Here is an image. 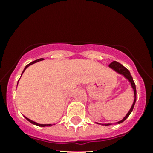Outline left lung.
<instances>
[{
  "instance_id": "obj_1",
  "label": "left lung",
  "mask_w": 153,
  "mask_h": 153,
  "mask_svg": "<svg viewBox=\"0 0 153 153\" xmlns=\"http://www.w3.org/2000/svg\"><path fill=\"white\" fill-rule=\"evenodd\" d=\"M109 67H110V68H112L113 70H114V71L117 72V73L122 74V75H124V76L126 77V79H128V81L130 82L131 86H132V87H133V91H134V98H134V102H133V105H132V107H131L130 110L128 111V114H126V116L125 117H124V118L122 119L121 121H120L117 122L118 124H120V123H121V122H123V121H125V120H126V119L127 118L128 116H129V114L132 113V111H133V107H134V105H135V103H136V100H137V90H136V85H135V83H134V82H133V77H132V75H131L129 71H128L127 68H126V67H124L123 65H121V63H119V62H117V61H113L111 63H109ZM102 125H103V126H109L110 124H102Z\"/></svg>"
}]
</instances>
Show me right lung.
I'll return each mask as SVG.
<instances>
[{
    "label": "right lung",
    "mask_w": 153,
    "mask_h": 153,
    "mask_svg": "<svg viewBox=\"0 0 153 153\" xmlns=\"http://www.w3.org/2000/svg\"><path fill=\"white\" fill-rule=\"evenodd\" d=\"M43 59H36V60H35V61H33V62H30L29 64H27V66H26V67H25V69H24V71H23L22 74H23V73H24V71H25V70H26V68H27V67H29L30 65L33 64V63H35V62H39V61H41V60H43ZM21 75H22V74H21ZM17 84H18V83H17ZM25 118L27 119V121H29V122H31V123H32V124H34V125H36V126H40V127H44V126H51V124H48V125H42V124H38V123H36V122H35V121H32V120H30V119L27 118V117H25Z\"/></svg>",
    "instance_id": "obj_1"
}]
</instances>
